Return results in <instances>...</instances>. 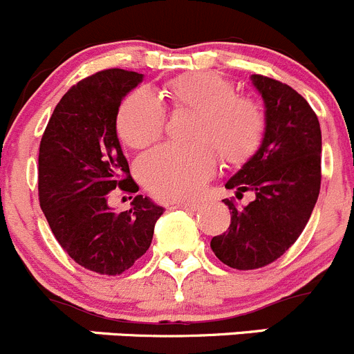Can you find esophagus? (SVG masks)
Instances as JSON below:
<instances>
[{"label":"esophagus","instance_id":"1","mask_svg":"<svg viewBox=\"0 0 354 354\" xmlns=\"http://www.w3.org/2000/svg\"><path fill=\"white\" fill-rule=\"evenodd\" d=\"M198 206L199 205H196V203H182V201H178V203H174L172 205V208H178V209H185V212H196V209H198Z\"/></svg>","mask_w":354,"mask_h":354}]
</instances>
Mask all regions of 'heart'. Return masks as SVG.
<instances>
[{"instance_id":"obj_1","label":"heart","mask_w":354,"mask_h":354,"mask_svg":"<svg viewBox=\"0 0 354 354\" xmlns=\"http://www.w3.org/2000/svg\"><path fill=\"white\" fill-rule=\"evenodd\" d=\"M174 108L196 111L191 145H163L142 155L138 177L160 201L192 199L215 174L218 156L229 165L243 163L260 148L265 113L239 96L232 80L218 72H192L169 80L163 89ZM167 113L158 97L138 89L122 101L117 131L127 146L141 149L162 138Z\"/></svg>"}]
</instances>
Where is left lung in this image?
Here are the masks:
<instances>
[{"label":"left lung","instance_id":"left-lung-1","mask_svg":"<svg viewBox=\"0 0 354 354\" xmlns=\"http://www.w3.org/2000/svg\"><path fill=\"white\" fill-rule=\"evenodd\" d=\"M265 103L263 141L258 151L225 182L236 198L253 191L244 208L234 199L230 225L209 243L222 263L254 270L281 258L310 220L320 192L322 132L308 101L291 86L265 75H251Z\"/></svg>","mask_w":354,"mask_h":354}]
</instances>
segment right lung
Instances as JSON below:
<instances>
[{"label": "right lung", "mask_w": 354, "mask_h": 354, "mask_svg": "<svg viewBox=\"0 0 354 354\" xmlns=\"http://www.w3.org/2000/svg\"><path fill=\"white\" fill-rule=\"evenodd\" d=\"M142 73L110 68L82 79L59 100L39 146V205L59 246L80 267L120 275L148 251L165 209L138 194L127 212L110 192H138L117 138L122 100Z\"/></svg>", "instance_id": "obj_1"}]
</instances>
